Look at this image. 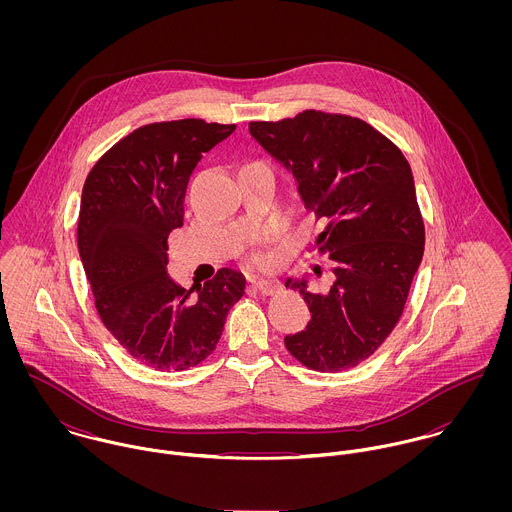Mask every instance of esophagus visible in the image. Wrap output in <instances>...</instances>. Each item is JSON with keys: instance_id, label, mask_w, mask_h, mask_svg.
Masks as SVG:
<instances>
[{"instance_id": "obj_1", "label": "esophagus", "mask_w": 512, "mask_h": 512, "mask_svg": "<svg viewBox=\"0 0 512 512\" xmlns=\"http://www.w3.org/2000/svg\"><path fill=\"white\" fill-rule=\"evenodd\" d=\"M254 290L262 293V295H272V293L280 290V282L278 280H252Z\"/></svg>"}]
</instances>
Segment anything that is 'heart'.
<instances>
[{
	"label": "heart",
	"mask_w": 512,
	"mask_h": 512,
	"mask_svg": "<svg viewBox=\"0 0 512 512\" xmlns=\"http://www.w3.org/2000/svg\"><path fill=\"white\" fill-rule=\"evenodd\" d=\"M254 260H256V264H264V262H266V258H264V256H256Z\"/></svg>",
	"instance_id": "heart-1"
}]
</instances>
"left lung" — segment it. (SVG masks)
I'll return each instance as SVG.
<instances>
[{
    "label": "left lung",
    "mask_w": 512,
    "mask_h": 512,
    "mask_svg": "<svg viewBox=\"0 0 512 512\" xmlns=\"http://www.w3.org/2000/svg\"><path fill=\"white\" fill-rule=\"evenodd\" d=\"M252 138L290 169L301 201L327 220L315 248L335 282L301 293L311 321L284 339L301 365L339 372L366 361L392 333L424 256L426 230L410 163L361 118L305 110L280 122H250Z\"/></svg>",
    "instance_id": "1"
}]
</instances>
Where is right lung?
Listing matches in <instances>:
<instances>
[{"instance_id":"obj_1","label":"right lung","mask_w":512,"mask_h":512,"mask_svg":"<svg viewBox=\"0 0 512 512\" xmlns=\"http://www.w3.org/2000/svg\"><path fill=\"white\" fill-rule=\"evenodd\" d=\"M234 130L199 118L147 124L110 147L84 181L76 240L94 305L112 337L155 370L203 363L244 295V276L230 268L197 295L167 274V236L183 224L189 177Z\"/></svg>"}]
</instances>
